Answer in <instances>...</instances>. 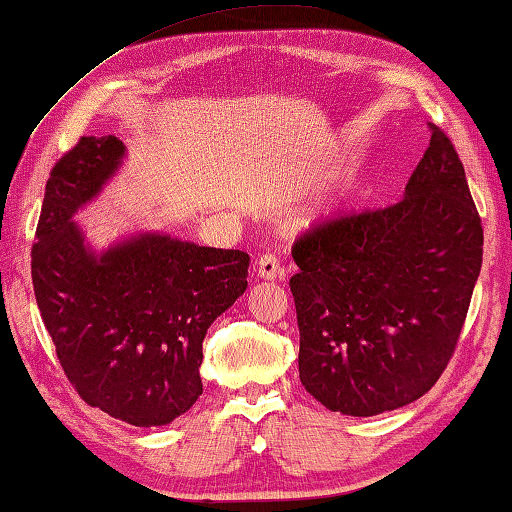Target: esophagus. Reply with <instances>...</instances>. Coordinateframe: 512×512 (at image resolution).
<instances>
[{
  "mask_svg": "<svg viewBox=\"0 0 512 512\" xmlns=\"http://www.w3.org/2000/svg\"><path fill=\"white\" fill-rule=\"evenodd\" d=\"M257 278L262 280H282L285 278V269H282L278 257L266 253L257 259Z\"/></svg>",
  "mask_w": 512,
  "mask_h": 512,
  "instance_id": "34e87169",
  "label": "esophagus"
}]
</instances>
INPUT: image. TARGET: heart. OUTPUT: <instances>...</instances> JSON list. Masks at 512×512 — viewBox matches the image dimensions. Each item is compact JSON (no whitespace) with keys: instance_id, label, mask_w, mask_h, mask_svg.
I'll return each mask as SVG.
<instances>
[{"instance_id":"obj_1","label":"heart","mask_w":512,"mask_h":512,"mask_svg":"<svg viewBox=\"0 0 512 512\" xmlns=\"http://www.w3.org/2000/svg\"><path fill=\"white\" fill-rule=\"evenodd\" d=\"M335 216V202H319V205L300 209L298 214L291 216V227L296 232H312Z\"/></svg>"}]
</instances>
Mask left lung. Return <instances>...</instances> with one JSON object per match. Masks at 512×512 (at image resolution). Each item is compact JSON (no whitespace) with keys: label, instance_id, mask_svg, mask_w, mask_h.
I'll return each mask as SVG.
<instances>
[{"label":"left lung","instance_id":"1","mask_svg":"<svg viewBox=\"0 0 512 512\" xmlns=\"http://www.w3.org/2000/svg\"><path fill=\"white\" fill-rule=\"evenodd\" d=\"M403 200L294 243L300 383L332 412L373 417L431 389L458 344L481 273L483 227L440 127Z\"/></svg>","mask_w":512,"mask_h":512}]
</instances>
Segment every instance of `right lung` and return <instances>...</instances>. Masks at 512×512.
Returning a JSON list of instances; mask_svg holds the SVG:
<instances>
[{
  "instance_id": "obj_1",
  "label": "right lung",
  "mask_w": 512,
  "mask_h": 512,
  "mask_svg": "<svg viewBox=\"0 0 512 512\" xmlns=\"http://www.w3.org/2000/svg\"><path fill=\"white\" fill-rule=\"evenodd\" d=\"M116 136H81L45 186L31 278L40 316L81 399L132 426H166L202 394L207 328L248 287V253L166 232L95 250L72 221L123 166Z\"/></svg>"
}]
</instances>
